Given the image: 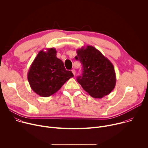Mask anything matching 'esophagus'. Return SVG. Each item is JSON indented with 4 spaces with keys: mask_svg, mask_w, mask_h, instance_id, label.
Returning a JSON list of instances; mask_svg holds the SVG:
<instances>
[{
    "mask_svg": "<svg viewBox=\"0 0 148 148\" xmlns=\"http://www.w3.org/2000/svg\"><path fill=\"white\" fill-rule=\"evenodd\" d=\"M71 71H72L73 74H74V75L75 76V73H76V72H75V70L74 69H73V70H71Z\"/></svg>",
    "mask_w": 148,
    "mask_h": 148,
    "instance_id": "obj_1",
    "label": "esophagus"
}]
</instances>
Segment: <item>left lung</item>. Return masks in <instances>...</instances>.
Segmentation results:
<instances>
[{"mask_svg":"<svg viewBox=\"0 0 148 148\" xmlns=\"http://www.w3.org/2000/svg\"><path fill=\"white\" fill-rule=\"evenodd\" d=\"M75 58L82 65V74L77 81L92 97L102 98L114 89L116 75L114 67L109 59L91 46L77 50Z\"/></svg>","mask_w":148,"mask_h":148,"instance_id":"8db88e82","label":"left lung"}]
</instances>
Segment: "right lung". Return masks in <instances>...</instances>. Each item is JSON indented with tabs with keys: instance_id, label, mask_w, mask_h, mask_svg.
Segmentation results:
<instances>
[{
	"instance_id": "right-lung-1",
	"label": "right lung",
	"mask_w": 148,
	"mask_h": 148,
	"mask_svg": "<svg viewBox=\"0 0 148 148\" xmlns=\"http://www.w3.org/2000/svg\"><path fill=\"white\" fill-rule=\"evenodd\" d=\"M54 48L39 51L27 73L32 90L38 95L48 97L57 92L74 75L66 70L64 63L56 56Z\"/></svg>"
}]
</instances>
